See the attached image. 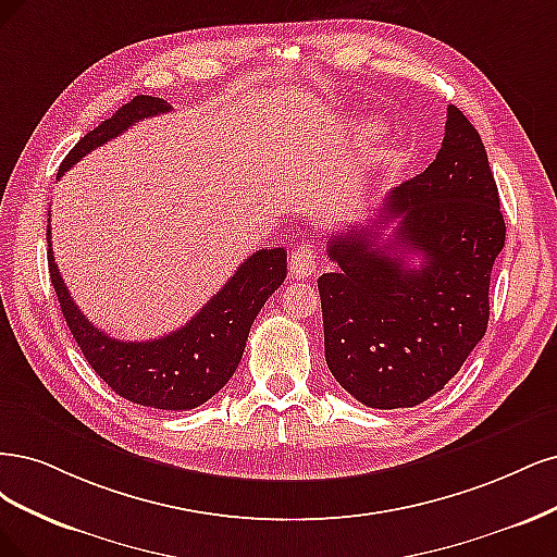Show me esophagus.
<instances>
[{"label": "esophagus", "mask_w": 557, "mask_h": 557, "mask_svg": "<svg viewBox=\"0 0 557 557\" xmlns=\"http://www.w3.org/2000/svg\"><path fill=\"white\" fill-rule=\"evenodd\" d=\"M292 277H312L317 273V252L312 245H298L289 259Z\"/></svg>", "instance_id": "1"}]
</instances>
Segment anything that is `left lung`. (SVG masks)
<instances>
[{
  "label": "left lung",
  "mask_w": 557,
  "mask_h": 557,
  "mask_svg": "<svg viewBox=\"0 0 557 557\" xmlns=\"http://www.w3.org/2000/svg\"><path fill=\"white\" fill-rule=\"evenodd\" d=\"M374 218L329 238L339 268L317 282L326 363L358 403L414 407L444 388L486 333L491 271L507 233L486 148L456 106L433 164L391 189Z\"/></svg>",
  "instance_id": "8db88e82"
}]
</instances>
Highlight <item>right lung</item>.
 Instances as JSON below:
<instances>
[{
	"mask_svg": "<svg viewBox=\"0 0 557 557\" xmlns=\"http://www.w3.org/2000/svg\"><path fill=\"white\" fill-rule=\"evenodd\" d=\"M169 111L171 103L164 99L148 95L134 97L113 117L103 120L97 129L76 143L74 150L64 157L58 177L87 152L127 132L134 122ZM48 271L66 326L101 380L129 403L185 411L210 400L236 372L249 329L263 302L280 289L286 277V255L282 247L259 249L238 265L222 292L214 294L183 329L148 339V343L115 339L99 331L78 310L52 259L50 226Z\"/></svg>",
	"mask_w": 557,
	"mask_h": 557,
	"instance_id": "obj_1",
	"label": "right lung"
}]
</instances>
